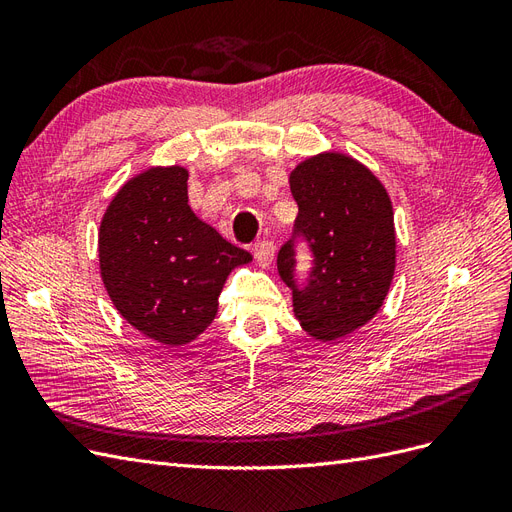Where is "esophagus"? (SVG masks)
<instances>
[{
	"label": "esophagus",
	"instance_id": "obj_1",
	"mask_svg": "<svg viewBox=\"0 0 512 512\" xmlns=\"http://www.w3.org/2000/svg\"><path fill=\"white\" fill-rule=\"evenodd\" d=\"M254 258L258 262V267H269L275 258V245L271 241H258L254 245Z\"/></svg>",
	"mask_w": 512,
	"mask_h": 512
}]
</instances>
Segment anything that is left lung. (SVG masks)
I'll return each instance as SVG.
<instances>
[{"label": "left lung", "mask_w": 512, "mask_h": 512, "mask_svg": "<svg viewBox=\"0 0 512 512\" xmlns=\"http://www.w3.org/2000/svg\"><path fill=\"white\" fill-rule=\"evenodd\" d=\"M299 205L294 228L309 241L314 271L294 282V247L277 254V271L292 288L294 316L318 342L359 331L378 314L395 275L391 196L371 170L348 153L322 151L290 170Z\"/></svg>", "instance_id": "1"}]
</instances>
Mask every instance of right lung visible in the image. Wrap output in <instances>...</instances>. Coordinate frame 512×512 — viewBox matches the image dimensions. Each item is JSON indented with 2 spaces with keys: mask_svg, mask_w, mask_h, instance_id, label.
<instances>
[{
  "mask_svg": "<svg viewBox=\"0 0 512 512\" xmlns=\"http://www.w3.org/2000/svg\"><path fill=\"white\" fill-rule=\"evenodd\" d=\"M188 168L149 166L108 203L98 230L104 288L121 318L166 348L190 344L218 314V297L252 254L188 205Z\"/></svg>",
  "mask_w": 512,
  "mask_h": 512,
  "instance_id": "obj_1",
  "label": "right lung"
}]
</instances>
